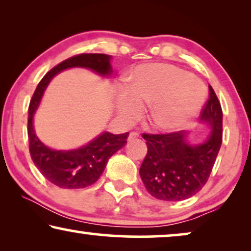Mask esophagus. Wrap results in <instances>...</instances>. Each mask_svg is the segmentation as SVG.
<instances>
[{
    "instance_id": "esophagus-1",
    "label": "esophagus",
    "mask_w": 251,
    "mask_h": 251,
    "mask_svg": "<svg viewBox=\"0 0 251 251\" xmlns=\"http://www.w3.org/2000/svg\"><path fill=\"white\" fill-rule=\"evenodd\" d=\"M138 137H139V133H138V132H136V131H131V132L129 133L128 139H129V142H131V140L136 139V138H138Z\"/></svg>"
}]
</instances>
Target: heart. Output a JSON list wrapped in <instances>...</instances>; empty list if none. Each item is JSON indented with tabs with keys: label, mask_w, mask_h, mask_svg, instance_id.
<instances>
[{
	"label": "heart",
	"mask_w": 251,
	"mask_h": 251,
	"mask_svg": "<svg viewBox=\"0 0 251 251\" xmlns=\"http://www.w3.org/2000/svg\"><path fill=\"white\" fill-rule=\"evenodd\" d=\"M204 89L187 71L167 64L142 65L132 72L128 91L118 99L120 113L135 119L150 105V123L163 131L188 126L200 111Z\"/></svg>",
	"instance_id": "b5f03b06"
}]
</instances>
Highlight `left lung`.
I'll use <instances>...</instances> for the list:
<instances>
[{
    "label": "left lung",
    "instance_id": "8db88e82",
    "mask_svg": "<svg viewBox=\"0 0 251 251\" xmlns=\"http://www.w3.org/2000/svg\"><path fill=\"white\" fill-rule=\"evenodd\" d=\"M200 119L211 126L204 143L191 146L186 132L143 133L147 154L139 169L146 190L163 201H181L202 190L210 176L223 142V111L214 89Z\"/></svg>",
    "mask_w": 251,
    "mask_h": 251
}]
</instances>
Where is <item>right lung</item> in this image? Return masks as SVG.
<instances>
[{"mask_svg": "<svg viewBox=\"0 0 251 251\" xmlns=\"http://www.w3.org/2000/svg\"><path fill=\"white\" fill-rule=\"evenodd\" d=\"M109 58L111 56L104 53H80L61 61L44 75L30 99L27 121L30 157L43 177L60 188L75 190L96 183L104 173L109 157L125 146L129 132L120 135L104 132L78 150L54 151L44 145L34 132V112L40 104L44 89L54 75L71 67H85L98 74L108 75L112 72Z\"/></svg>", "mask_w": 251, "mask_h": 251, "instance_id": "1", "label": "right lung"}]
</instances>
